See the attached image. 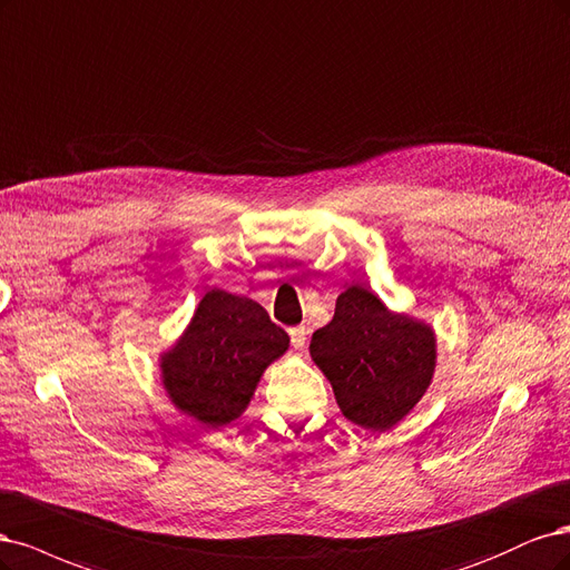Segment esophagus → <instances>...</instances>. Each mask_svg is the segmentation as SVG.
<instances>
[{"label":"esophagus","instance_id":"34e87169","mask_svg":"<svg viewBox=\"0 0 570 570\" xmlns=\"http://www.w3.org/2000/svg\"><path fill=\"white\" fill-rule=\"evenodd\" d=\"M288 336H291V345L296 347V351H303L305 343H307V328L305 326H293V328H288Z\"/></svg>","mask_w":570,"mask_h":570}]
</instances>
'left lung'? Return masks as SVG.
Returning <instances> with one entry per match:
<instances>
[{"label":"left lung","mask_w":570,"mask_h":570,"mask_svg":"<svg viewBox=\"0 0 570 570\" xmlns=\"http://www.w3.org/2000/svg\"><path fill=\"white\" fill-rule=\"evenodd\" d=\"M309 355L332 381L345 419L385 431L426 393L435 366L431 326L393 315L372 291L351 286L334 320L312 334Z\"/></svg>","instance_id":"8db88e82"}]
</instances>
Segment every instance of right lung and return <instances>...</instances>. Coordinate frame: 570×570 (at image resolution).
<instances>
[{
	"mask_svg": "<svg viewBox=\"0 0 570 570\" xmlns=\"http://www.w3.org/2000/svg\"><path fill=\"white\" fill-rule=\"evenodd\" d=\"M286 347V332L263 305L213 288L163 357V383L181 412L210 429L225 426L242 416L265 366Z\"/></svg>",
	"mask_w": 570,
	"mask_h": 570,
	"instance_id": "add662e5",
	"label": "right lung"
}]
</instances>
